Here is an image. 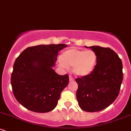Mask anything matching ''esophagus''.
<instances>
[{"mask_svg": "<svg viewBox=\"0 0 131 131\" xmlns=\"http://www.w3.org/2000/svg\"><path fill=\"white\" fill-rule=\"evenodd\" d=\"M69 79H70V81H74V78L72 77L71 76H69Z\"/></svg>", "mask_w": 131, "mask_h": 131, "instance_id": "34e87169", "label": "esophagus"}]
</instances>
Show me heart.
<instances>
[{
    "label": "heart",
    "mask_w": 131,
    "mask_h": 131,
    "mask_svg": "<svg viewBox=\"0 0 131 131\" xmlns=\"http://www.w3.org/2000/svg\"><path fill=\"white\" fill-rule=\"evenodd\" d=\"M97 60V55L94 51L70 49L62 53L61 58H59V63L64 68L73 67L75 74L84 76L94 70Z\"/></svg>",
    "instance_id": "obj_1"
}]
</instances>
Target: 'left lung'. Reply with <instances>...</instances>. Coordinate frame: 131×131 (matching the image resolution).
I'll use <instances>...</instances> for the list:
<instances>
[{
  "mask_svg": "<svg viewBox=\"0 0 131 131\" xmlns=\"http://www.w3.org/2000/svg\"><path fill=\"white\" fill-rule=\"evenodd\" d=\"M96 53L97 64L91 73L78 78L76 98L80 108L95 112L107 108L119 93L123 79L121 60L110 48L85 46Z\"/></svg>",
  "mask_w": 131,
  "mask_h": 131,
  "instance_id": "1",
  "label": "left lung"
}]
</instances>
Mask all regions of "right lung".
I'll use <instances>...</instances> for the list:
<instances>
[{
	"label": "right lung",
	"mask_w": 131,
	"mask_h": 131,
	"mask_svg": "<svg viewBox=\"0 0 131 131\" xmlns=\"http://www.w3.org/2000/svg\"><path fill=\"white\" fill-rule=\"evenodd\" d=\"M64 43L39 45L23 51L13 64L11 76L13 93L24 107L37 113L56 107L61 92L69 83L68 75L57 74L53 68Z\"/></svg>",
	"instance_id": "add662e5"
}]
</instances>
